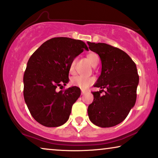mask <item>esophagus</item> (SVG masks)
Returning a JSON list of instances; mask_svg holds the SVG:
<instances>
[{
    "label": "esophagus",
    "instance_id": "1",
    "mask_svg": "<svg viewBox=\"0 0 158 158\" xmlns=\"http://www.w3.org/2000/svg\"><path fill=\"white\" fill-rule=\"evenodd\" d=\"M85 93H86V91L85 90H81V94L82 95H84Z\"/></svg>",
    "mask_w": 158,
    "mask_h": 158
}]
</instances>
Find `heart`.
I'll return each instance as SVG.
<instances>
[{
	"mask_svg": "<svg viewBox=\"0 0 158 158\" xmlns=\"http://www.w3.org/2000/svg\"><path fill=\"white\" fill-rule=\"evenodd\" d=\"M87 59L91 63L92 66H95L97 65L99 61V57L96 53H89L87 55ZM75 64V61L73 60L69 65V71L73 72L74 70V67ZM94 83V78L91 77H86L83 76V75H77V76L73 77L71 79V84L74 86L80 88L81 89H87L90 85Z\"/></svg>",
	"mask_w": 158,
	"mask_h": 158,
	"instance_id": "heart-1",
	"label": "heart"
}]
</instances>
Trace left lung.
Returning a JSON list of instances; mask_svg holds the SVG:
<instances>
[{
    "mask_svg": "<svg viewBox=\"0 0 158 158\" xmlns=\"http://www.w3.org/2000/svg\"><path fill=\"white\" fill-rule=\"evenodd\" d=\"M87 43L102 61L101 75L94 85L102 90L92 92L94 101L88 107V114L96 126H114L126 119L136 103L139 81L136 65L119 48L103 43ZM104 88L106 94L101 95Z\"/></svg>",
    "mask_w": 158,
    "mask_h": 158,
    "instance_id": "8db88e82",
    "label": "left lung"
}]
</instances>
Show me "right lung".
<instances>
[{
  "label": "right lung",
  "mask_w": 158,
  "mask_h": 158,
  "mask_svg": "<svg viewBox=\"0 0 158 158\" xmlns=\"http://www.w3.org/2000/svg\"><path fill=\"white\" fill-rule=\"evenodd\" d=\"M84 49L89 50L82 40L60 37L44 43L30 56L23 77L24 98L40 124L58 127L69 119L81 89L73 86L58 92L56 89L68 83L69 65Z\"/></svg>",
  "instance_id": "add662e5"
}]
</instances>
